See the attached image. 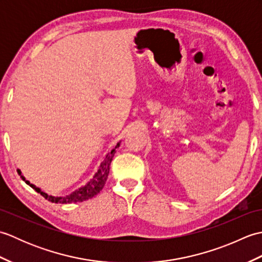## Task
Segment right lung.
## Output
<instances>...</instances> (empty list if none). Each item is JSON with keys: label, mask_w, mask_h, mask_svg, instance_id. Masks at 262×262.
Instances as JSON below:
<instances>
[{"label": "right lung", "mask_w": 262, "mask_h": 262, "mask_svg": "<svg viewBox=\"0 0 262 262\" xmlns=\"http://www.w3.org/2000/svg\"><path fill=\"white\" fill-rule=\"evenodd\" d=\"M119 145H120V142L117 143V145L111 149V152H108L104 155V158L101 160V163H100V165L98 166V170L96 171V173H94V176L85 183L84 186H81L80 188H77L76 190L66 194V196H53V194H48L47 192L41 190V188H39L33 185V183H30V181H28L19 169L16 171H18L19 176L22 178V180H24L27 185H29L32 189H35L38 193H40L41 196L45 197L47 200H49V202L56 203V204L81 203V202H84V200L94 197L96 194H98L102 190V188L108 179L110 163L111 161H113V158L116 153V148L119 147Z\"/></svg>", "instance_id": "add662e5"}]
</instances>
